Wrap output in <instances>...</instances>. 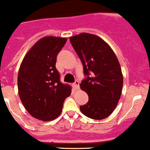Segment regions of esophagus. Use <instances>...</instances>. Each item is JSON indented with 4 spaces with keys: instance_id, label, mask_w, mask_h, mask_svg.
I'll list each match as a JSON object with an SVG mask.
<instances>
[{
    "instance_id": "1",
    "label": "esophagus",
    "mask_w": 150,
    "mask_h": 150,
    "mask_svg": "<svg viewBox=\"0 0 150 150\" xmlns=\"http://www.w3.org/2000/svg\"><path fill=\"white\" fill-rule=\"evenodd\" d=\"M74 87L76 89H79V82L78 80H76L75 82L74 83Z\"/></svg>"
}]
</instances>
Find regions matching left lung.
<instances>
[{
  "mask_svg": "<svg viewBox=\"0 0 150 150\" xmlns=\"http://www.w3.org/2000/svg\"><path fill=\"white\" fill-rule=\"evenodd\" d=\"M69 39L86 76L79 85L89 100L80 110L91 119H105L115 109L122 93L123 76L117 57L109 44L96 35L82 33Z\"/></svg>",
  "mask_w": 150,
  "mask_h": 150,
  "instance_id": "1",
  "label": "left lung"
}]
</instances>
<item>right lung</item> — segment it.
Segmentation results:
<instances>
[{
	"label": "right lung",
	"mask_w": 150,
	"mask_h": 150,
	"mask_svg": "<svg viewBox=\"0 0 150 150\" xmlns=\"http://www.w3.org/2000/svg\"><path fill=\"white\" fill-rule=\"evenodd\" d=\"M66 41L55 36L41 38L28 52L19 69L20 100L28 113L40 120L59 117L64 100L71 93L70 85L60 82L55 67L57 54Z\"/></svg>",
	"instance_id": "1"
}]
</instances>
